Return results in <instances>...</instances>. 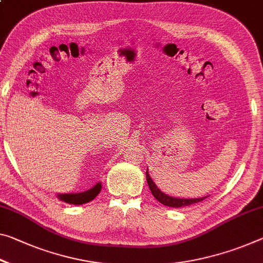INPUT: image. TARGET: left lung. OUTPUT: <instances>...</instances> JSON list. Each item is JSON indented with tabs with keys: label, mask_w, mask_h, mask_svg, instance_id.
<instances>
[{
	"label": "left lung",
	"mask_w": 263,
	"mask_h": 263,
	"mask_svg": "<svg viewBox=\"0 0 263 263\" xmlns=\"http://www.w3.org/2000/svg\"><path fill=\"white\" fill-rule=\"evenodd\" d=\"M146 180L149 190H151V193L153 194V197L156 198L158 201L162 205L168 206V207H174V208H179V207H185V206H190L193 205V203H197L202 201L203 199H206L207 197H202V198H195V199H182V198H174V197H170V195L165 194L164 192L160 191L158 189V186L154 184V181L149 177V174L147 172L146 168Z\"/></svg>",
	"instance_id": "1"
}]
</instances>
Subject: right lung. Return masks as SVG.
Returning <instances> with one entry per match:
<instances>
[{
	"label": "right lung",
	"instance_id": "add662e5",
	"mask_svg": "<svg viewBox=\"0 0 263 263\" xmlns=\"http://www.w3.org/2000/svg\"><path fill=\"white\" fill-rule=\"evenodd\" d=\"M101 190H102V184L101 182H97L92 189L87 191L79 192V193L57 194V198L60 199L61 201L70 203V205H83V203L92 201V200L97 197L99 192H101Z\"/></svg>",
	"mask_w": 263,
	"mask_h": 263
}]
</instances>
